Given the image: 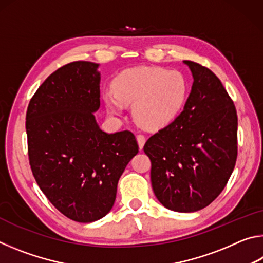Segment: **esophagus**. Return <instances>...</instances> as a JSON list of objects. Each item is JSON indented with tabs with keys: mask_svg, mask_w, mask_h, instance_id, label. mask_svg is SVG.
I'll use <instances>...</instances> for the list:
<instances>
[{
	"mask_svg": "<svg viewBox=\"0 0 263 263\" xmlns=\"http://www.w3.org/2000/svg\"><path fill=\"white\" fill-rule=\"evenodd\" d=\"M137 141H138V145H139V148L141 149L142 147H144V145H145L146 137L144 135H138L137 136Z\"/></svg>",
	"mask_w": 263,
	"mask_h": 263,
	"instance_id": "1",
	"label": "esophagus"
}]
</instances>
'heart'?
<instances>
[{"label":"heart","mask_w":263,"mask_h":263,"mask_svg":"<svg viewBox=\"0 0 263 263\" xmlns=\"http://www.w3.org/2000/svg\"><path fill=\"white\" fill-rule=\"evenodd\" d=\"M188 88V80L179 70L136 67L118 74L112 82L114 90H106L103 100L115 115L133 103L132 115L137 123L160 128L174 121L183 109Z\"/></svg>","instance_id":"1"}]
</instances>
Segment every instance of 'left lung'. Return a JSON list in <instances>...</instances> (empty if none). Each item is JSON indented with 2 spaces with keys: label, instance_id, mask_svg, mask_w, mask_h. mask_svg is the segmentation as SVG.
<instances>
[{
  "label": "left lung",
  "instance_id": "8db88e82",
  "mask_svg": "<svg viewBox=\"0 0 263 263\" xmlns=\"http://www.w3.org/2000/svg\"><path fill=\"white\" fill-rule=\"evenodd\" d=\"M194 83L183 111L144 146L159 202L176 212H195L225 188L238 155L237 110L220 80L184 60Z\"/></svg>",
  "mask_w": 263,
  "mask_h": 263
}]
</instances>
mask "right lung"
<instances>
[{
	"label": "right lung",
	"mask_w": 263,
	"mask_h": 263,
	"mask_svg": "<svg viewBox=\"0 0 263 263\" xmlns=\"http://www.w3.org/2000/svg\"><path fill=\"white\" fill-rule=\"evenodd\" d=\"M99 64L74 61L43 82L26 111L31 171L62 215L79 222L103 218L114 206L124 169L138 153L130 131L106 133L100 108Z\"/></svg>",
	"instance_id": "add662e5"
}]
</instances>
